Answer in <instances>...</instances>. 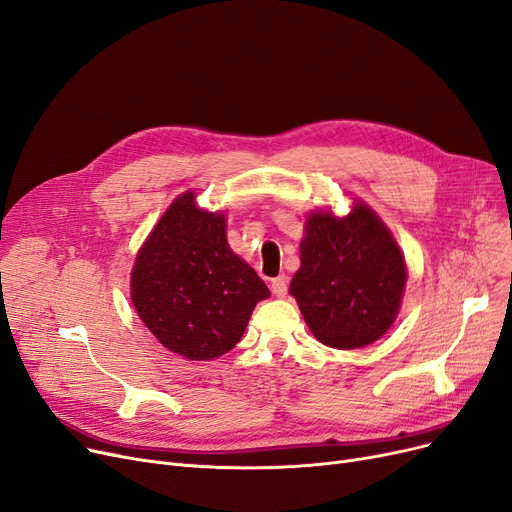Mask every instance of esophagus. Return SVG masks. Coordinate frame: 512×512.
<instances>
[{
    "mask_svg": "<svg viewBox=\"0 0 512 512\" xmlns=\"http://www.w3.org/2000/svg\"><path fill=\"white\" fill-rule=\"evenodd\" d=\"M271 292L277 296V298H283L285 294H288V277L285 275H279L271 281Z\"/></svg>",
    "mask_w": 512,
    "mask_h": 512,
    "instance_id": "obj_1",
    "label": "esophagus"
}]
</instances>
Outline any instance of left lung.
I'll use <instances>...</instances> for the list:
<instances>
[{"instance_id": "obj_1", "label": "left lung", "mask_w": 512, "mask_h": 512, "mask_svg": "<svg viewBox=\"0 0 512 512\" xmlns=\"http://www.w3.org/2000/svg\"><path fill=\"white\" fill-rule=\"evenodd\" d=\"M405 281L397 241L363 201L344 218L306 220L290 294L319 342L344 351L376 342L395 323Z\"/></svg>"}]
</instances>
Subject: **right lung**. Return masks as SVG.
Wrapping results in <instances>:
<instances>
[{"instance_id":"add662e5","label":"right lung","mask_w":512,"mask_h":512,"mask_svg":"<svg viewBox=\"0 0 512 512\" xmlns=\"http://www.w3.org/2000/svg\"><path fill=\"white\" fill-rule=\"evenodd\" d=\"M132 302L168 351L208 361L241 340L256 302L271 292L227 243V220L182 193L142 243Z\"/></svg>"}]
</instances>
